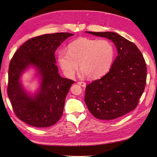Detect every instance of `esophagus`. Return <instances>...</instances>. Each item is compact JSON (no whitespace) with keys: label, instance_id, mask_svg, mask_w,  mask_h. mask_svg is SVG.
<instances>
[{"label":"esophagus","instance_id":"esophagus-1","mask_svg":"<svg viewBox=\"0 0 157 157\" xmlns=\"http://www.w3.org/2000/svg\"><path fill=\"white\" fill-rule=\"evenodd\" d=\"M78 84L80 86H82V87H85L86 86V83L85 82H78Z\"/></svg>","mask_w":157,"mask_h":157}]
</instances>
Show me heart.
<instances>
[{"label": "heart", "mask_w": 157, "mask_h": 157, "mask_svg": "<svg viewBox=\"0 0 157 157\" xmlns=\"http://www.w3.org/2000/svg\"><path fill=\"white\" fill-rule=\"evenodd\" d=\"M114 57V46L109 40L80 37L68 45V52H58L57 63L68 78L74 76L79 63L83 76L89 75V78L96 79L108 72Z\"/></svg>", "instance_id": "1"}]
</instances>
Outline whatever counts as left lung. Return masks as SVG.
Wrapping results in <instances>:
<instances>
[{"label":"left lung","mask_w":157,"mask_h":157,"mask_svg":"<svg viewBox=\"0 0 157 157\" xmlns=\"http://www.w3.org/2000/svg\"><path fill=\"white\" fill-rule=\"evenodd\" d=\"M114 44L118 56L109 72L86 86L85 102L98 119L111 120L135 109L145 89L146 61L137 46L115 32H85Z\"/></svg>","instance_id":"1"}]
</instances>
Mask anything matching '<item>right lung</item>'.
I'll use <instances>...</instances> for the list:
<instances>
[{
  "instance_id": "right-lung-1",
  "label": "right lung",
  "mask_w": 157,
  "mask_h": 157,
  "mask_svg": "<svg viewBox=\"0 0 157 157\" xmlns=\"http://www.w3.org/2000/svg\"><path fill=\"white\" fill-rule=\"evenodd\" d=\"M74 35L63 32L33 37L23 44L11 59L8 95L17 117L27 124L47 127L61 117L66 96L74 82L59 75L54 54L64 40ZM32 69L39 83L34 94L21 82L24 74Z\"/></svg>"
}]
</instances>
